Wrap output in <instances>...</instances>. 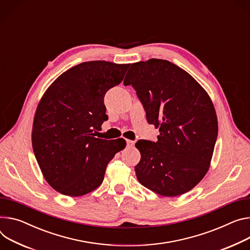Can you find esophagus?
I'll return each mask as SVG.
<instances>
[{
    "instance_id": "esophagus-1",
    "label": "esophagus",
    "mask_w": 250,
    "mask_h": 250,
    "mask_svg": "<svg viewBox=\"0 0 250 250\" xmlns=\"http://www.w3.org/2000/svg\"><path fill=\"white\" fill-rule=\"evenodd\" d=\"M126 146H127L128 147H131V146H134V142H133V141H130V140H126Z\"/></svg>"
}]
</instances>
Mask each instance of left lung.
I'll return each mask as SVG.
<instances>
[{
  "label": "left lung",
  "mask_w": 250,
  "mask_h": 250,
  "mask_svg": "<svg viewBox=\"0 0 250 250\" xmlns=\"http://www.w3.org/2000/svg\"><path fill=\"white\" fill-rule=\"evenodd\" d=\"M125 85L131 84L148 124L160 127L157 142L135 146L140 183L163 196L192 189L207 174L217 139L213 104L203 87L176 64L158 59L131 64Z\"/></svg>",
  "instance_id": "obj_1"
}]
</instances>
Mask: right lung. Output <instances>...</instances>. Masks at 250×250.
I'll return each instance as SVG.
<instances>
[{"label": "right lung", "instance_id": "add662e5", "mask_svg": "<svg viewBox=\"0 0 250 250\" xmlns=\"http://www.w3.org/2000/svg\"><path fill=\"white\" fill-rule=\"evenodd\" d=\"M129 63L82 62L62 74L46 90L36 110L32 144L48 184L69 196L95 190L107 164L125 142L95 138L107 120L104 98L124 80Z\"/></svg>", "mask_w": 250, "mask_h": 250}]
</instances>
